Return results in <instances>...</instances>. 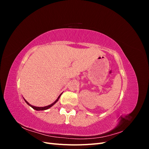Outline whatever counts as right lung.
I'll return each mask as SVG.
<instances>
[{
    "label": "right lung",
    "instance_id": "1",
    "mask_svg": "<svg viewBox=\"0 0 149 149\" xmlns=\"http://www.w3.org/2000/svg\"><path fill=\"white\" fill-rule=\"evenodd\" d=\"M61 94H60V95L59 96V97H58V98H57V100L55 101V102H54L53 103H52V104H50V105H49V106H45V107H35V106H31V104H30L27 102V101H25V102H26V104H28L30 106H31V107H32L33 108V109H35V110H37V111H43V110H46V109H48V108H49V107H51L52 106H53L54 104H55L58 101V100H59V98H60V96H61Z\"/></svg>",
    "mask_w": 149,
    "mask_h": 149
}]
</instances>
